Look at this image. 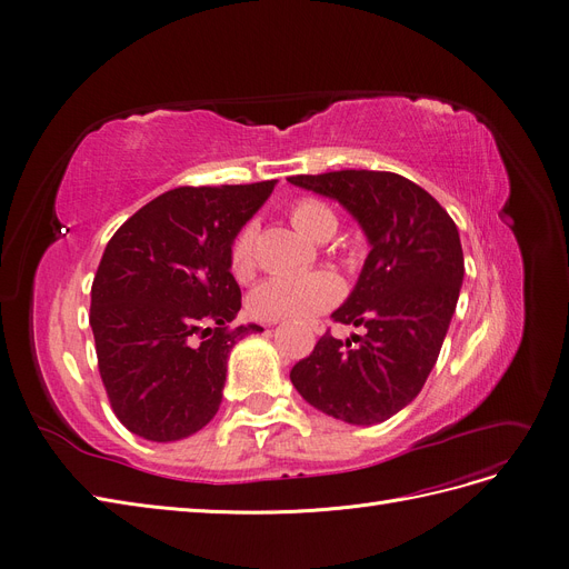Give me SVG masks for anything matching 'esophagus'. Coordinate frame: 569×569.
<instances>
[{
    "label": "esophagus",
    "instance_id": "esophagus-1",
    "mask_svg": "<svg viewBox=\"0 0 569 569\" xmlns=\"http://www.w3.org/2000/svg\"><path fill=\"white\" fill-rule=\"evenodd\" d=\"M279 322H281V320H279V318H274V320H269L267 325H279ZM313 330L320 335V332H322V325H320V322H316V325H313Z\"/></svg>",
    "mask_w": 569,
    "mask_h": 569
}]
</instances>
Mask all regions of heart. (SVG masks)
I'll return each mask as SVG.
<instances>
[{"label":"heart","mask_w":569,"mask_h":569,"mask_svg":"<svg viewBox=\"0 0 569 569\" xmlns=\"http://www.w3.org/2000/svg\"><path fill=\"white\" fill-rule=\"evenodd\" d=\"M290 221L305 237L320 239L332 237L337 230V214L322 200L305 198L290 209ZM253 242L256 226L247 223L234 234L228 264L237 279H249L253 274ZM341 297V281L332 272H311L300 277H272L262 281L249 297V311L256 318L274 320L292 318L307 320L325 309H330Z\"/></svg>","instance_id":"1"}]
</instances>
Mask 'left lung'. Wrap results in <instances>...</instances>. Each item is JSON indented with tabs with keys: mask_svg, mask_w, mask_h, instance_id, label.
Masks as SVG:
<instances>
[{
	"mask_svg": "<svg viewBox=\"0 0 569 569\" xmlns=\"http://www.w3.org/2000/svg\"><path fill=\"white\" fill-rule=\"evenodd\" d=\"M288 182L343 204L369 239V256L337 322L367 335L325 332L290 371L320 412L371 427L390 420L425 387L463 283L461 239L438 200L397 172L337 170Z\"/></svg>",
	"mask_w": 569,
	"mask_h": 569,
	"instance_id": "left-lung-1",
	"label": "left lung"
}]
</instances>
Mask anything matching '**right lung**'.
Masks as SVG:
<instances>
[{
    "mask_svg": "<svg viewBox=\"0 0 569 569\" xmlns=\"http://www.w3.org/2000/svg\"><path fill=\"white\" fill-rule=\"evenodd\" d=\"M277 179L161 193L108 242L92 283L99 371L131 433L174 442L217 415L228 355L260 325L228 327L242 309L228 251Z\"/></svg>",
    "mask_w": 569,
    "mask_h": 569,
    "instance_id": "right-lung-1",
    "label": "right lung"
}]
</instances>
